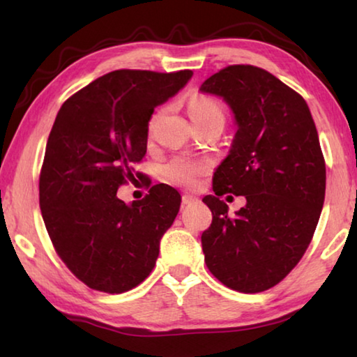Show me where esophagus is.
Instances as JSON below:
<instances>
[{
  "label": "esophagus",
  "mask_w": 357,
  "mask_h": 357,
  "mask_svg": "<svg viewBox=\"0 0 357 357\" xmlns=\"http://www.w3.org/2000/svg\"><path fill=\"white\" fill-rule=\"evenodd\" d=\"M198 200L197 197H192V195H183V204H190V203H195Z\"/></svg>",
  "instance_id": "esophagus-1"
}]
</instances>
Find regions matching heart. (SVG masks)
<instances>
[{
	"label": "heart",
	"mask_w": 357,
	"mask_h": 357,
	"mask_svg": "<svg viewBox=\"0 0 357 357\" xmlns=\"http://www.w3.org/2000/svg\"><path fill=\"white\" fill-rule=\"evenodd\" d=\"M189 113L192 121H206V119H222L225 121V114L220 105L215 100L208 98H195L190 100ZM208 162L200 159H190V157L178 155L172 159L164 167V174L168 181L174 184L190 187L198 181V178L208 172Z\"/></svg>",
	"instance_id": "1"
}]
</instances>
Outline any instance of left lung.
<instances>
[{"instance_id":"1","label":"left lung","mask_w":357,"mask_h":357,"mask_svg":"<svg viewBox=\"0 0 357 357\" xmlns=\"http://www.w3.org/2000/svg\"><path fill=\"white\" fill-rule=\"evenodd\" d=\"M200 93L225 102L236 124L215 193L203 198L213 213L202 234L204 261L228 288L264 291L299 263L321 214L326 167L315 123L298 93L255 66H228ZM225 192L246 197L234 216L220 200Z\"/></svg>"}]
</instances>
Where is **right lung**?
I'll return each mask as SVG.
<instances>
[{"label":"right lung","mask_w":357,"mask_h":357,"mask_svg":"<svg viewBox=\"0 0 357 357\" xmlns=\"http://www.w3.org/2000/svg\"><path fill=\"white\" fill-rule=\"evenodd\" d=\"M192 75L114 70L59 108L47 140L39 204L58 255L89 288L129 291L154 268L160 239L179 213V192L157 184L130 203L116 192L134 179L132 164L146 154L154 108Z\"/></svg>","instance_id":"1"}]
</instances>
